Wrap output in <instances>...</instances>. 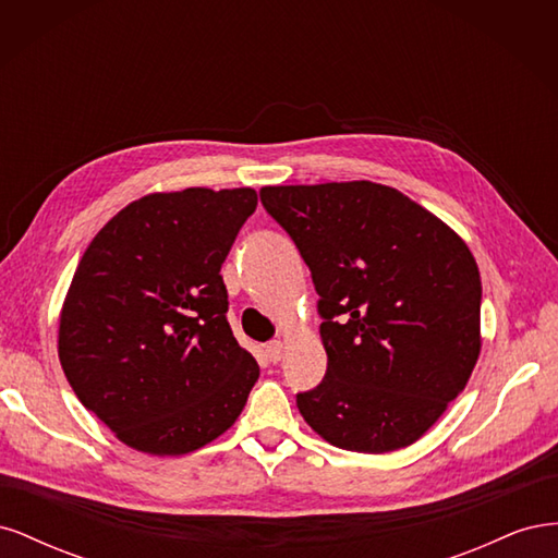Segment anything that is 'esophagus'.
Here are the masks:
<instances>
[{
	"label": "esophagus",
	"mask_w": 558,
	"mask_h": 558,
	"mask_svg": "<svg viewBox=\"0 0 558 558\" xmlns=\"http://www.w3.org/2000/svg\"><path fill=\"white\" fill-rule=\"evenodd\" d=\"M265 353H267V361H269V363H279V361H281V353H283V344H281L279 340L269 342V344L265 347Z\"/></svg>",
	"instance_id": "obj_1"
}]
</instances>
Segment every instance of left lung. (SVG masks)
<instances>
[{
    "instance_id": "1",
    "label": "left lung",
    "mask_w": 558,
    "mask_h": 558,
    "mask_svg": "<svg viewBox=\"0 0 558 558\" xmlns=\"http://www.w3.org/2000/svg\"><path fill=\"white\" fill-rule=\"evenodd\" d=\"M318 293L326 377L298 410L326 442L410 447L480 359L482 279L465 242L408 195L373 181L265 185Z\"/></svg>"
}]
</instances>
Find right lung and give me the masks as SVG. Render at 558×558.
<instances>
[{
  "instance_id": "1",
  "label": "right lung",
  "mask_w": 558,
  "mask_h": 558,
  "mask_svg": "<svg viewBox=\"0 0 558 558\" xmlns=\"http://www.w3.org/2000/svg\"><path fill=\"white\" fill-rule=\"evenodd\" d=\"M256 205L253 189L144 195L83 253L60 363L83 408L128 447L181 456L242 414L260 369L230 330L221 265Z\"/></svg>"
}]
</instances>
